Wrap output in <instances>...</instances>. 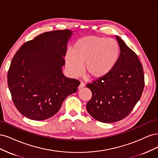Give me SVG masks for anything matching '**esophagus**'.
<instances>
[{"instance_id": "34e87169", "label": "esophagus", "mask_w": 158, "mask_h": 158, "mask_svg": "<svg viewBox=\"0 0 158 158\" xmlns=\"http://www.w3.org/2000/svg\"><path fill=\"white\" fill-rule=\"evenodd\" d=\"M85 86V85L83 83H81L80 85H79V86H78V88H79V89H81V88L84 87Z\"/></svg>"}]
</instances>
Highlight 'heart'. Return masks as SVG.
<instances>
[{
    "label": "heart",
    "instance_id": "b5f03b06",
    "mask_svg": "<svg viewBox=\"0 0 158 158\" xmlns=\"http://www.w3.org/2000/svg\"><path fill=\"white\" fill-rule=\"evenodd\" d=\"M120 54L118 43L104 37H86L80 39L72 52L65 54V66L69 74L77 77L83 72V65L89 77L101 79L110 73L118 62Z\"/></svg>",
    "mask_w": 158,
    "mask_h": 158
}]
</instances>
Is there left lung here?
Masks as SVG:
<instances>
[{
	"mask_svg": "<svg viewBox=\"0 0 158 158\" xmlns=\"http://www.w3.org/2000/svg\"><path fill=\"white\" fill-rule=\"evenodd\" d=\"M115 38L120 54L114 68L105 77L86 85L93 94L86 110L93 118L106 123L126 118L144 87L143 68L138 56L121 38Z\"/></svg>",
	"mask_w": 158,
	"mask_h": 158,
	"instance_id": "obj_1",
	"label": "left lung"
}]
</instances>
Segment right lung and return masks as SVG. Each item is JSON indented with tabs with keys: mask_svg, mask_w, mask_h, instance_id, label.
I'll return each instance as SVG.
<instances>
[{
	"mask_svg": "<svg viewBox=\"0 0 158 158\" xmlns=\"http://www.w3.org/2000/svg\"><path fill=\"white\" fill-rule=\"evenodd\" d=\"M69 29L45 32L23 44L15 54L8 72V85L17 110L36 121L51 118L64 100L75 93L80 81L68 78L62 68Z\"/></svg>",
	"mask_w": 158,
	"mask_h": 158,
	"instance_id": "add662e5",
	"label": "right lung"
}]
</instances>
